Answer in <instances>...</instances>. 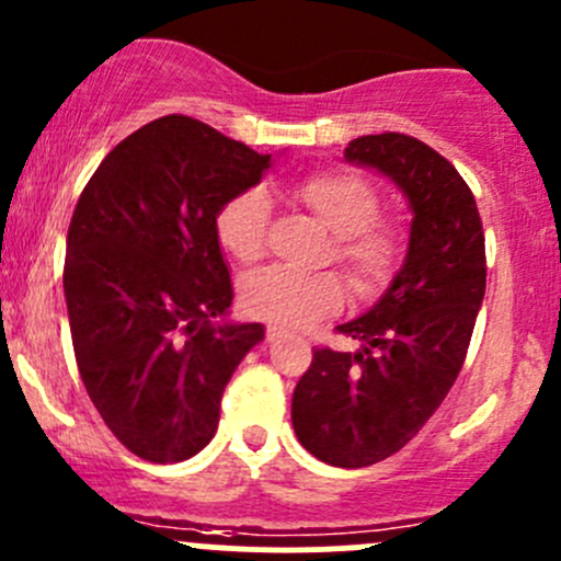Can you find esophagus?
Segmentation results:
<instances>
[{
	"mask_svg": "<svg viewBox=\"0 0 561 561\" xmlns=\"http://www.w3.org/2000/svg\"><path fill=\"white\" fill-rule=\"evenodd\" d=\"M282 336H285V331H282V328H268V331H265V339H268V342H279Z\"/></svg>",
	"mask_w": 561,
	"mask_h": 561,
	"instance_id": "34e87169",
	"label": "esophagus"
}]
</instances>
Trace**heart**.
<instances>
[{
	"mask_svg": "<svg viewBox=\"0 0 561 561\" xmlns=\"http://www.w3.org/2000/svg\"><path fill=\"white\" fill-rule=\"evenodd\" d=\"M296 197L333 233L328 257L347 268L360 293H375L396 274L404 257V233L399 225L377 219L380 195L360 175L322 168L304 175ZM271 203L260 186L239 192L217 211V239L241 263H254L265 252ZM347 287L336 271H298L271 265L241 279L239 301L249 317L287 328H304L339 312Z\"/></svg>",
	"mask_w": 561,
	"mask_h": 561,
	"instance_id": "heart-1",
	"label": "heart"
}]
</instances>
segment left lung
<instances>
[{
    "label": "left lung",
    "mask_w": 561,
    "mask_h": 561,
    "mask_svg": "<svg viewBox=\"0 0 561 561\" xmlns=\"http://www.w3.org/2000/svg\"><path fill=\"white\" fill-rule=\"evenodd\" d=\"M344 157L393 179L415 214L386 296L336 328L364 347H317L293 393L298 443L358 469L404 448L454 388L485 296V236L467 181L423 140L364 135Z\"/></svg>",
    "instance_id": "1"
}]
</instances>
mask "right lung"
Instances as JSON below:
<instances>
[{
	"instance_id": "add662e5",
	"label": "right lung",
	"mask_w": 561,
	"mask_h": 561,
	"mask_svg": "<svg viewBox=\"0 0 561 561\" xmlns=\"http://www.w3.org/2000/svg\"><path fill=\"white\" fill-rule=\"evenodd\" d=\"M268 165L173 113L124 138L78 197L65 257L76 364L113 437L146 461L211 443L225 386L263 342L260 322H214L233 304L214 222Z\"/></svg>"
}]
</instances>
